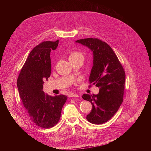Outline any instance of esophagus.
Returning <instances> with one entry per match:
<instances>
[{
  "mask_svg": "<svg viewBox=\"0 0 151 151\" xmlns=\"http://www.w3.org/2000/svg\"><path fill=\"white\" fill-rule=\"evenodd\" d=\"M69 97H78L79 96L77 95V94H73V93H71V94H69Z\"/></svg>",
  "mask_w": 151,
  "mask_h": 151,
  "instance_id": "34e87169",
  "label": "esophagus"
}]
</instances>
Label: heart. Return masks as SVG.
<instances>
[{
  "label": "heart",
  "mask_w": 151,
  "mask_h": 151,
  "mask_svg": "<svg viewBox=\"0 0 151 151\" xmlns=\"http://www.w3.org/2000/svg\"><path fill=\"white\" fill-rule=\"evenodd\" d=\"M73 58H83V55L81 52H77V51H73V52H72L70 53V54L69 55V59Z\"/></svg>",
  "instance_id": "heart-1"
}]
</instances>
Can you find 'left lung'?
Here are the masks:
<instances>
[{
	"mask_svg": "<svg viewBox=\"0 0 151 151\" xmlns=\"http://www.w3.org/2000/svg\"><path fill=\"white\" fill-rule=\"evenodd\" d=\"M76 42L93 52V65L89 81L100 88L97 94L82 96L93 106L86 118L92 124H101L116 114L122 103L125 73L117 56L106 42L97 38L82 39Z\"/></svg>",
	"mask_w": 151,
	"mask_h": 151,
	"instance_id": "1",
	"label": "left lung"
}]
</instances>
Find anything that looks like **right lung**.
I'll return each mask as SVG.
<instances>
[{"label":"right lung","mask_w":151,"mask_h":151,"mask_svg":"<svg viewBox=\"0 0 151 151\" xmlns=\"http://www.w3.org/2000/svg\"><path fill=\"white\" fill-rule=\"evenodd\" d=\"M58 41H45L36 46L30 52L17 82L28 116L43 128H51L58 123L68 99L62 94L50 96L42 90L44 81L51 72L50 52L57 48Z\"/></svg>","instance_id":"1"}]
</instances>
